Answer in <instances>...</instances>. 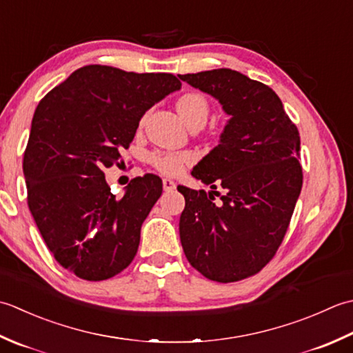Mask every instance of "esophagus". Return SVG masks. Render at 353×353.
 Returning a JSON list of instances; mask_svg holds the SVG:
<instances>
[{"mask_svg": "<svg viewBox=\"0 0 353 353\" xmlns=\"http://www.w3.org/2000/svg\"><path fill=\"white\" fill-rule=\"evenodd\" d=\"M175 187H176V184L172 181V179H169V178H164L163 179V189L166 190V192H170V190H175Z\"/></svg>", "mask_w": 353, "mask_h": 353, "instance_id": "34e87169", "label": "esophagus"}]
</instances>
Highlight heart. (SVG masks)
I'll return each mask as SVG.
<instances>
[{"instance_id": "heart-1", "label": "heart", "mask_w": 353, "mask_h": 353, "mask_svg": "<svg viewBox=\"0 0 353 353\" xmlns=\"http://www.w3.org/2000/svg\"><path fill=\"white\" fill-rule=\"evenodd\" d=\"M176 111L187 126L199 125L203 128L207 121L208 112H210V105H208L207 99L203 94L189 92V94L179 97L176 102ZM149 160L161 174L178 175L181 174L187 164L195 160V155L192 152H163V150H157L150 155Z\"/></svg>"}]
</instances>
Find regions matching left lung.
I'll return each mask as SVG.
<instances>
[{
  "label": "left lung",
  "instance_id": "left-lung-1",
  "mask_svg": "<svg viewBox=\"0 0 353 353\" xmlns=\"http://www.w3.org/2000/svg\"><path fill=\"white\" fill-rule=\"evenodd\" d=\"M178 77L216 99L230 116L219 145L192 170L213 189L219 183L225 195L214 204L210 192L178 185L185 199L179 239L201 274L237 282L261 271L283 241L303 184L300 135L276 92L239 71Z\"/></svg>",
  "mask_w": 353,
  "mask_h": 353
}]
</instances>
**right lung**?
<instances>
[{"label": "right lung", "instance_id": "obj_1", "mask_svg": "<svg viewBox=\"0 0 353 353\" xmlns=\"http://www.w3.org/2000/svg\"><path fill=\"white\" fill-rule=\"evenodd\" d=\"M179 88L174 74L86 65L36 108L23 163L27 203L48 250L77 277H114L137 254L163 183L134 178L117 198L103 169L119 161L145 112Z\"/></svg>", "mask_w": 353, "mask_h": 353}]
</instances>
